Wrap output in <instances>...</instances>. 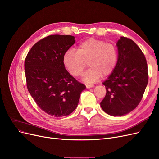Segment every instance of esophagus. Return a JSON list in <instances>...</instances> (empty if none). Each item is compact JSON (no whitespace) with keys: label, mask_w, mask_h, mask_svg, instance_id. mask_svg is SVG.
<instances>
[{"label":"esophagus","mask_w":159,"mask_h":159,"mask_svg":"<svg viewBox=\"0 0 159 159\" xmlns=\"http://www.w3.org/2000/svg\"><path fill=\"white\" fill-rule=\"evenodd\" d=\"M94 87V85H91V84H88V85H86V88H87L88 89H89V88H93Z\"/></svg>","instance_id":"esophagus-1"}]
</instances>
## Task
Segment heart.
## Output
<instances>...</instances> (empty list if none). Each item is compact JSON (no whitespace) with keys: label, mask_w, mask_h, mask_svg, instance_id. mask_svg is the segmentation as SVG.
<instances>
[{"label":"heart","mask_w":159,"mask_h":159,"mask_svg":"<svg viewBox=\"0 0 159 159\" xmlns=\"http://www.w3.org/2000/svg\"><path fill=\"white\" fill-rule=\"evenodd\" d=\"M117 61L118 50L115 45L93 38L80 44L77 52L71 49L66 51L63 57L64 66L74 77L82 75L88 63L90 68L83 77V81L88 84L96 82L102 75H110Z\"/></svg>","instance_id":"obj_1"}]
</instances>
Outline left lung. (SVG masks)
<instances>
[{
  "label": "left lung",
  "mask_w": 159,
  "mask_h": 159,
  "mask_svg": "<svg viewBox=\"0 0 159 159\" xmlns=\"http://www.w3.org/2000/svg\"><path fill=\"white\" fill-rule=\"evenodd\" d=\"M118 61L103 84L106 95L100 103L104 111L122 116L135 109L142 99L148 84V67L143 52L130 38L117 41Z\"/></svg>",
  "instance_id": "obj_1"
}]
</instances>
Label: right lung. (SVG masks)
<instances>
[{
  "label": "right lung",
  "instance_id": "add662e5",
  "mask_svg": "<svg viewBox=\"0 0 159 159\" xmlns=\"http://www.w3.org/2000/svg\"><path fill=\"white\" fill-rule=\"evenodd\" d=\"M74 43V36L50 35L36 42L26 57L28 90L38 106L52 116L64 117L73 112L86 88L63 63L64 54Z\"/></svg>",
  "mask_w": 159,
  "mask_h": 159
}]
</instances>
